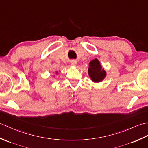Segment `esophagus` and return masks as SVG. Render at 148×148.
I'll list each match as a JSON object with an SVG mask.
<instances>
[{"label": "esophagus", "instance_id": "obj_1", "mask_svg": "<svg viewBox=\"0 0 148 148\" xmlns=\"http://www.w3.org/2000/svg\"><path fill=\"white\" fill-rule=\"evenodd\" d=\"M77 64V62L76 60H71V65L72 66H76Z\"/></svg>", "mask_w": 148, "mask_h": 148}]
</instances>
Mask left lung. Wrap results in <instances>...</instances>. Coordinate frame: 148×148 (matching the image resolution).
I'll return each instance as SVG.
<instances>
[{"mask_svg":"<svg viewBox=\"0 0 148 148\" xmlns=\"http://www.w3.org/2000/svg\"><path fill=\"white\" fill-rule=\"evenodd\" d=\"M88 74L93 82L99 83L106 76V72L102 69L98 59L95 58L89 64Z\"/></svg>","mask_w":148,"mask_h":148,"instance_id":"8db88e82","label":"left lung"}]
</instances>
